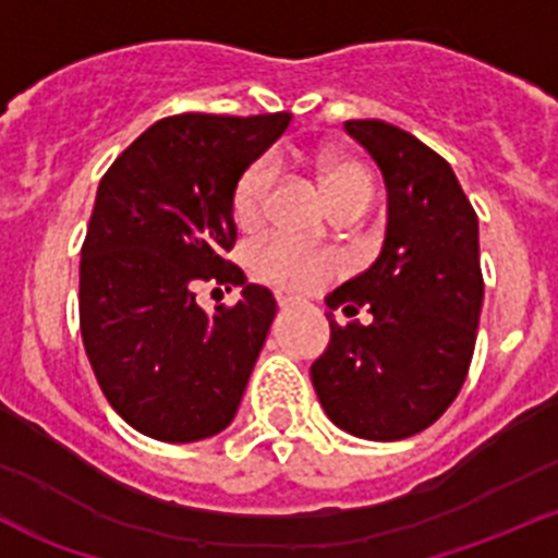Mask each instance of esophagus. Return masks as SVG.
<instances>
[{
    "label": "esophagus",
    "instance_id": "esophagus-1",
    "mask_svg": "<svg viewBox=\"0 0 558 558\" xmlns=\"http://www.w3.org/2000/svg\"><path fill=\"white\" fill-rule=\"evenodd\" d=\"M298 303H300V300L291 298V294H280V298H278L280 308H291V305H298Z\"/></svg>",
    "mask_w": 558,
    "mask_h": 558
}]
</instances>
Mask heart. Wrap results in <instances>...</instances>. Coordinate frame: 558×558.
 I'll return each instance as SVG.
<instances>
[{
	"label": "heart",
	"instance_id": "heart-1",
	"mask_svg": "<svg viewBox=\"0 0 558 558\" xmlns=\"http://www.w3.org/2000/svg\"><path fill=\"white\" fill-rule=\"evenodd\" d=\"M319 174H323V189L328 194L330 205L355 197V194H369L373 197V178L355 160H323ZM272 183L275 167L269 158L253 160L242 172V178L235 180L230 210H233V222L239 228H253V225L260 222L264 210H267ZM247 267L253 278L264 280L275 289L311 291L328 283L339 272V255L323 247L300 244L289 235L272 233L258 239L250 247Z\"/></svg>",
	"mask_w": 558,
	"mask_h": 558
}]
</instances>
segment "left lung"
Listing matches in <instances>:
<instances>
[{"label":"left lung","mask_w":558,"mask_h":558,"mask_svg":"<svg viewBox=\"0 0 558 558\" xmlns=\"http://www.w3.org/2000/svg\"><path fill=\"white\" fill-rule=\"evenodd\" d=\"M348 133L380 167L389 219L378 260L341 283L330 308L373 323L339 325L311 364L325 414L361 439L395 441L434 425L466 378L478 333L484 275L478 217L441 155L380 119H350Z\"/></svg>","instance_id":"8db88e82"}]
</instances>
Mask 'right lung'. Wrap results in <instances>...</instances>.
Returning <instances> with one entry per match:
<instances>
[{
  "label": "right lung",
  "instance_id": "right-lung-1",
  "mask_svg": "<svg viewBox=\"0 0 558 558\" xmlns=\"http://www.w3.org/2000/svg\"><path fill=\"white\" fill-rule=\"evenodd\" d=\"M291 113H180L144 130L105 178L80 258V333L97 384L124 423L160 441L228 428L258 359L275 300L198 308L193 289L244 272L235 244V180L289 128Z\"/></svg>",
  "mask_w": 558,
  "mask_h": 558
}]
</instances>
